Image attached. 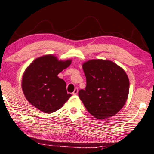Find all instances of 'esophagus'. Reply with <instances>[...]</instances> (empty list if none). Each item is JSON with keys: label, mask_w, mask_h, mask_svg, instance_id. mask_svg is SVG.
Masks as SVG:
<instances>
[{"label": "esophagus", "mask_w": 154, "mask_h": 154, "mask_svg": "<svg viewBox=\"0 0 154 154\" xmlns=\"http://www.w3.org/2000/svg\"><path fill=\"white\" fill-rule=\"evenodd\" d=\"M77 93H78V89L75 88V90H74V92H72V95H77Z\"/></svg>", "instance_id": "esophagus-1"}]
</instances>
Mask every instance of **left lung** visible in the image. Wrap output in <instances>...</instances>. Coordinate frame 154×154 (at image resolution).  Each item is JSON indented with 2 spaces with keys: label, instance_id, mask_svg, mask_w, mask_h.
Instances as JSON below:
<instances>
[{
  "label": "left lung",
  "instance_id": "left-lung-1",
  "mask_svg": "<svg viewBox=\"0 0 154 154\" xmlns=\"http://www.w3.org/2000/svg\"><path fill=\"white\" fill-rule=\"evenodd\" d=\"M87 85L79 97L88 111L97 119L117 114L124 106L129 92L125 72L110 60L92 59L82 64Z\"/></svg>",
  "mask_w": 154,
  "mask_h": 154
}]
</instances>
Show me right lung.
I'll return each instance as SVG.
<instances>
[{
	"label": "right lung",
	"instance_id": "1",
	"mask_svg": "<svg viewBox=\"0 0 154 154\" xmlns=\"http://www.w3.org/2000/svg\"><path fill=\"white\" fill-rule=\"evenodd\" d=\"M71 62L72 60L59 61L53 55L35 59L22 78V90L27 100L45 113L60 109L72 95L66 92V82L57 75Z\"/></svg>",
	"mask_w": 154,
	"mask_h": 154
}]
</instances>
